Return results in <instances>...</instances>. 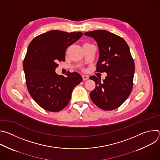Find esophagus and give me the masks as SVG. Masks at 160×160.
Here are the masks:
<instances>
[{"mask_svg":"<svg viewBox=\"0 0 160 160\" xmlns=\"http://www.w3.org/2000/svg\"><path fill=\"white\" fill-rule=\"evenodd\" d=\"M82 78H83V80L85 81V80H87V79H88V76H87V75H82Z\"/></svg>","mask_w":160,"mask_h":160,"instance_id":"34e87169","label":"esophagus"}]
</instances>
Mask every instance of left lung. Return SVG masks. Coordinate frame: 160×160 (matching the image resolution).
<instances>
[{
    "label": "left lung",
    "mask_w": 160,
    "mask_h": 160,
    "mask_svg": "<svg viewBox=\"0 0 160 160\" xmlns=\"http://www.w3.org/2000/svg\"><path fill=\"white\" fill-rule=\"evenodd\" d=\"M84 35L92 37L98 45L96 72L107 73L103 82L96 76L90 77L96 83L90 93V99L103 110H113L125 102L132 90L135 65L129 47L123 38L106 30L88 32Z\"/></svg>",
    "instance_id": "obj_1"
}]
</instances>
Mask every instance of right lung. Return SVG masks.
Here are the masks:
<instances>
[{"label":"right lung","mask_w":160,"mask_h":160,"mask_svg":"<svg viewBox=\"0 0 160 160\" xmlns=\"http://www.w3.org/2000/svg\"><path fill=\"white\" fill-rule=\"evenodd\" d=\"M82 32L51 30L34 38L28 45L23 70L28 92L43 109L58 112L70 102L72 91L82 81V76L68 72L66 77L58 75V62L65 61V51L77 42Z\"/></svg>","instance_id":"right-lung-1"}]
</instances>
